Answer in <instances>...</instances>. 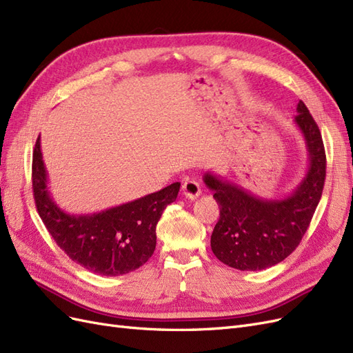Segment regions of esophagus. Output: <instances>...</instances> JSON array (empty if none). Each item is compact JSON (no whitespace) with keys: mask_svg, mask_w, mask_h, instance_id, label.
<instances>
[{"mask_svg":"<svg viewBox=\"0 0 353 353\" xmlns=\"http://www.w3.org/2000/svg\"><path fill=\"white\" fill-rule=\"evenodd\" d=\"M201 193V188H200V184L197 183V181L194 179H187L185 183L183 184V194L190 199V200H194L200 196Z\"/></svg>","mask_w":353,"mask_h":353,"instance_id":"obj_1","label":"esophagus"}]
</instances>
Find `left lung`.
<instances>
[{
    "label": "left lung",
    "mask_w": 353,
    "mask_h": 353,
    "mask_svg": "<svg viewBox=\"0 0 353 353\" xmlns=\"http://www.w3.org/2000/svg\"><path fill=\"white\" fill-rule=\"evenodd\" d=\"M294 123L305 140L309 166L288 196L262 199L212 172L203 176L221 210L210 248L231 268L261 271L280 263L294 252L311 223L324 188L325 150L318 125L302 100Z\"/></svg>",
    "instance_id": "8db88e82"
}]
</instances>
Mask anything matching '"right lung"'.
<instances>
[{
    "label": "right lung",
    "instance_id": "obj_1",
    "mask_svg": "<svg viewBox=\"0 0 353 353\" xmlns=\"http://www.w3.org/2000/svg\"><path fill=\"white\" fill-rule=\"evenodd\" d=\"M181 184L92 215L61 210L48 191L39 138L32 160V188L39 216L51 237L69 258L91 272L116 276L140 268L156 249V225Z\"/></svg>",
    "mask_w": 353,
    "mask_h": 353
}]
</instances>
